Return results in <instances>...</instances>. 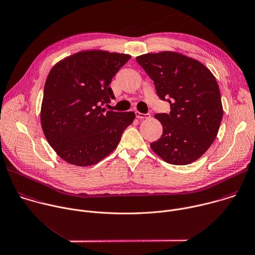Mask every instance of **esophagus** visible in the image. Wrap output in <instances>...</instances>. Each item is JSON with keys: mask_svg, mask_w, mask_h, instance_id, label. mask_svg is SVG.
<instances>
[{"mask_svg": "<svg viewBox=\"0 0 255 255\" xmlns=\"http://www.w3.org/2000/svg\"><path fill=\"white\" fill-rule=\"evenodd\" d=\"M135 115H136V117H137L138 119H146V118H149V117H150V114H143V113L138 112V111L135 112Z\"/></svg>", "mask_w": 255, "mask_h": 255, "instance_id": "1", "label": "esophagus"}]
</instances>
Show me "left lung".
Listing matches in <instances>:
<instances>
[{
    "label": "left lung",
    "mask_w": 255,
    "mask_h": 255,
    "mask_svg": "<svg viewBox=\"0 0 255 255\" xmlns=\"http://www.w3.org/2000/svg\"><path fill=\"white\" fill-rule=\"evenodd\" d=\"M136 61L171 109L169 114L154 116L163 133L150 144L151 149L169 164L196 161L213 143L223 116L215 77L201 62L177 52L148 53Z\"/></svg>",
    "instance_id": "1"
}]
</instances>
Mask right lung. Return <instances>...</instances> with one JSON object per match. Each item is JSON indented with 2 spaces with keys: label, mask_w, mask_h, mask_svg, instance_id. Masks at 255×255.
I'll list each match as a JSON object with an SVG mask.
<instances>
[{
  "label": "right lung",
  "mask_w": 255,
  "mask_h": 255,
  "mask_svg": "<svg viewBox=\"0 0 255 255\" xmlns=\"http://www.w3.org/2000/svg\"><path fill=\"white\" fill-rule=\"evenodd\" d=\"M130 55L87 50L58 62L44 87L41 125L55 152L76 166H90L117 147L134 112L107 111L112 78Z\"/></svg>",
  "instance_id": "add662e5"
}]
</instances>
